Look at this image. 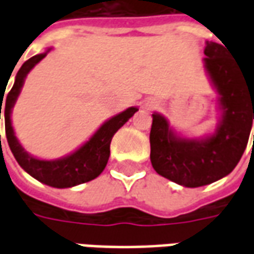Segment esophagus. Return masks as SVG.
<instances>
[{
  "label": "esophagus",
  "mask_w": 254,
  "mask_h": 254,
  "mask_svg": "<svg viewBox=\"0 0 254 254\" xmlns=\"http://www.w3.org/2000/svg\"><path fill=\"white\" fill-rule=\"evenodd\" d=\"M156 105H158V103H156V100H154V99H149L145 102V107H147L148 110H152V109H155V107H156Z\"/></svg>",
  "instance_id": "34e87169"
}]
</instances>
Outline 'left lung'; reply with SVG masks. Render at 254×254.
<instances>
[{
	"label": "left lung",
	"mask_w": 254,
	"mask_h": 254,
	"mask_svg": "<svg viewBox=\"0 0 254 254\" xmlns=\"http://www.w3.org/2000/svg\"><path fill=\"white\" fill-rule=\"evenodd\" d=\"M204 54V66L219 95L220 118L215 132L202 138L184 137L165 117L154 113L149 133L155 171L187 188L212 184L234 170L254 120V80L245 77L227 57L229 49L216 42H205Z\"/></svg>",
	"instance_id": "left-lung-1"
}]
</instances>
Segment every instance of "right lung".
<instances>
[{"instance_id":"obj_1","label":"right lung","mask_w":254,"mask_h":254,"mask_svg":"<svg viewBox=\"0 0 254 254\" xmlns=\"http://www.w3.org/2000/svg\"><path fill=\"white\" fill-rule=\"evenodd\" d=\"M50 50L52 49H47L45 53L34 56L28 61H25L16 74L13 87L9 91L8 96L5 99V110H3L5 133H6L9 148L12 151L14 159L21 166V169H24L31 177H34L35 180L45 185L63 189V188H72L84 182L92 181L96 177L100 176V173L105 170L109 156H110L111 138L138 109L129 107L120 114L111 117L110 120H107L91 136L88 141H85L80 148L64 158L43 160L30 155L21 147V144L19 143V140L14 134L10 114L17 100V96L20 95V91L23 88L27 74L31 72V69L35 66L36 64L41 63L42 60L46 57ZM0 99L3 100L2 95ZM1 109H2V102L0 105V120Z\"/></svg>"}]
</instances>
